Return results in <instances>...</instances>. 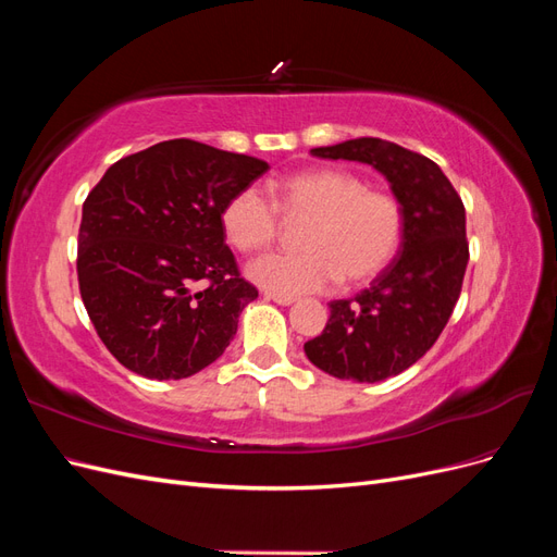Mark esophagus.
I'll use <instances>...</instances> for the list:
<instances>
[{
    "label": "esophagus",
    "instance_id": "esophagus-1",
    "mask_svg": "<svg viewBox=\"0 0 557 557\" xmlns=\"http://www.w3.org/2000/svg\"><path fill=\"white\" fill-rule=\"evenodd\" d=\"M264 299L276 301L278 307H290V305H295V297H290V295H278V293H264Z\"/></svg>",
    "mask_w": 557,
    "mask_h": 557
}]
</instances>
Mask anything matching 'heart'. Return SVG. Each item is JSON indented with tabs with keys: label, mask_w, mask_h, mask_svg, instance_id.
<instances>
[{
	"label": "heart",
	"mask_w": 557,
	"mask_h": 557,
	"mask_svg": "<svg viewBox=\"0 0 557 557\" xmlns=\"http://www.w3.org/2000/svg\"><path fill=\"white\" fill-rule=\"evenodd\" d=\"M278 207L288 221H309L299 232L301 252H272L252 260L246 274L260 288L278 295L323 293L344 283L374 278L393 260L404 232V211L391 193L372 190L346 170H307L285 176ZM234 248L256 252L278 234V211L258 188L234 193L221 213Z\"/></svg>",
	"instance_id": "heart-1"
}]
</instances>
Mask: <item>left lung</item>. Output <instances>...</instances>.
Returning <instances> with one entry per match:
<instances>
[{
	"mask_svg": "<svg viewBox=\"0 0 557 557\" xmlns=\"http://www.w3.org/2000/svg\"><path fill=\"white\" fill-rule=\"evenodd\" d=\"M311 156L372 164L404 211L395 260L367 290L330 301L325 330L305 344L320 372L379 383L425 356L460 297L469 260L462 199L440 164L393 141L348 139Z\"/></svg>",
	"mask_w": 557,
	"mask_h": 557,
	"instance_id": "8db88e82",
	"label": "left lung"
}]
</instances>
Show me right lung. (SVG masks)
Masks as SVG:
<instances>
[{
    "instance_id": "add662e5",
    "label": "right lung",
    "mask_w": 557,
    "mask_h": 557,
    "mask_svg": "<svg viewBox=\"0 0 557 557\" xmlns=\"http://www.w3.org/2000/svg\"><path fill=\"white\" fill-rule=\"evenodd\" d=\"M267 170L172 139L117 160L95 185L78 230L81 297L129 372L178 381L223 356L258 290L239 276L221 213ZM197 282L208 288L195 292Z\"/></svg>"
}]
</instances>
